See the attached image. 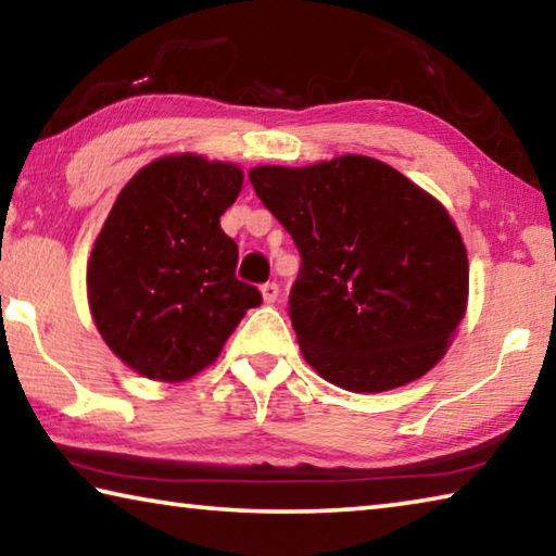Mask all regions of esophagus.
<instances>
[{"mask_svg":"<svg viewBox=\"0 0 556 556\" xmlns=\"http://www.w3.org/2000/svg\"><path fill=\"white\" fill-rule=\"evenodd\" d=\"M260 291H262V299H265V304H275V301L279 299V287L275 285V281H267V285Z\"/></svg>","mask_w":556,"mask_h":556,"instance_id":"1","label":"esophagus"}]
</instances>
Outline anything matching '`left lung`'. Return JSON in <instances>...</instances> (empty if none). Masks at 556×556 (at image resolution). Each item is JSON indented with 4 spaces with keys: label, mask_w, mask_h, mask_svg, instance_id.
I'll use <instances>...</instances> for the list:
<instances>
[{
    "label": "left lung",
    "mask_w": 556,
    "mask_h": 556,
    "mask_svg": "<svg viewBox=\"0 0 556 556\" xmlns=\"http://www.w3.org/2000/svg\"><path fill=\"white\" fill-rule=\"evenodd\" d=\"M250 181L301 252L289 316L304 361L348 392L434 368L468 306V252L441 201L361 154L255 166Z\"/></svg>",
    "instance_id": "8db88e82"
}]
</instances>
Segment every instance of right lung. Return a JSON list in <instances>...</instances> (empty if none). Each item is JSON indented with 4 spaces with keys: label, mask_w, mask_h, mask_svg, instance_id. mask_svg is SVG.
Segmentation results:
<instances>
[{
    "label": "right lung",
    "mask_w": 556,
    "mask_h": 556,
    "mask_svg": "<svg viewBox=\"0 0 556 556\" xmlns=\"http://www.w3.org/2000/svg\"><path fill=\"white\" fill-rule=\"evenodd\" d=\"M242 181L232 162L159 156L129 178L102 223L86 271L90 316L142 378L191 380L262 301L235 279L238 244L220 228Z\"/></svg>",
    "instance_id": "obj_1"
}]
</instances>
